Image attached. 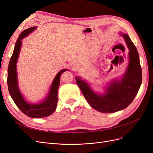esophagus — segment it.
<instances>
[{"label":"esophagus","instance_id":"esophagus-1","mask_svg":"<svg viewBox=\"0 0 153 153\" xmlns=\"http://www.w3.org/2000/svg\"><path fill=\"white\" fill-rule=\"evenodd\" d=\"M71 67H72V68L74 69V70H76V69L79 68V64L76 63V62H73V63L71 64Z\"/></svg>","mask_w":153,"mask_h":153}]
</instances>
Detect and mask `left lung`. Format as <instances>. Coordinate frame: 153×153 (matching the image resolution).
Wrapping results in <instances>:
<instances>
[{
    "mask_svg": "<svg viewBox=\"0 0 153 153\" xmlns=\"http://www.w3.org/2000/svg\"><path fill=\"white\" fill-rule=\"evenodd\" d=\"M129 49V64L120 80H114L106 89L105 94L92 91L80 77H75L76 84L91 107L102 113H114L126 108L131 103L142 84V69L139 55L128 34H121Z\"/></svg>",
    "mask_w": 153,
    "mask_h": 153,
    "instance_id": "1",
    "label": "left lung"
}]
</instances>
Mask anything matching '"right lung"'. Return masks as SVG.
Returning <instances> with one entry per match:
<instances>
[{
    "label": "right lung",
    "mask_w": 153,
    "mask_h": 153,
    "mask_svg": "<svg viewBox=\"0 0 153 153\" xmlns=\"http://www.w3.org/2000/svg\"><path fill=\"white\" fill-rule=\"evenodd\" d=\"M36 29V27H32L24 30L20 34L16 40L7 69V86L9 92L13 100L23 113L30 117L41 118L49 116L56 109L60 79H61L62 73L67 71V69H62L55 76L51 85L48 95L41 103L34 105L30 104L27 103L23 98L18 87L16 62L22 47V39Z\"/></svg>",
    "instance_id": "add662e5"
}]
</instances>
